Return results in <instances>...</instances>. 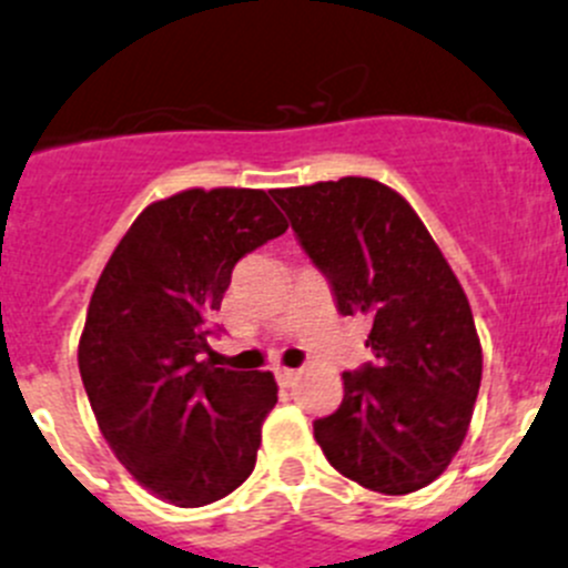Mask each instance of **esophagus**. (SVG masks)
<instances>
[{
  "mask_svg": "<svg viewBox=\"0 0 568 568\" xmlns=\"http://www.w3.org/2000/svg\"><path fill=\"white\" fill-rule=\"evenodd\" d=\"M294 379H296V368H277L280 385H285V388H288V385H294Z\"/></svg>",
  "mask_w": 568,
  "mask_h": 568,
  "instance_id": "34e87169",
  "label": "esophagus"
}]
</instances>
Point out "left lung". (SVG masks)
Returning <instances> with one entry per match:
<instances>
[{"mask_svg":"<svg viewBox=\"0 0 568 568\" xmlns=\"http://www.w3.org/2000/svg\"><path fill=\"white\" fill-rule=\"evenodd\" d=\"M344 316L372 322L374 361L344 372L338 410L313 422L329 464L379 494L430 486L464 444L483 377L458 277L405 196L368 178L274 189Z\"/></svg>","mask_w":568,"mask_h":568,"instance_id":"1","label":"left lung"}]
</instances>
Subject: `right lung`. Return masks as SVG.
Returning <instances> with one entry per match:
<instances>
[{
  "label": "right lung",
  "mask_w": 568,
  "mask_h": 568,
  "mask_svg": "<svg viewBox=\"0 0 568 568\" xmlns=\"http://www.w3.org/2000/svg\"><path fill=\"white\" fill-rule=\"evenodd\" d=\"M285 230L266 191L189 189L144 207L99 274L82 385L115 458L178 508L216 503L255 469L274 374L200 357L235 263Z\"/></svg>",
  "instance_id": "add662e5"
}]
</instances>
